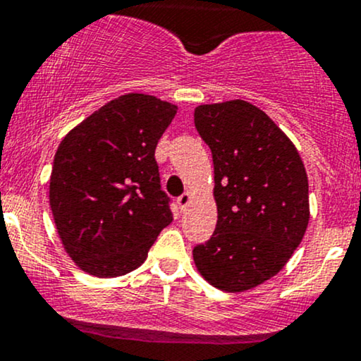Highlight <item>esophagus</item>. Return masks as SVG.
<instances>
[{"label": "esophagus", "mask_w": 361, "mask_h": 361, "mask_svg": "<svg viewBox=\"0 0 361 361\" xmlns=\"http://www.w3.org/2000/svg\"><path fill=\"white\" fill-rule=\"evenodd\" d=\"M190 200H192V195H190L188 192L186 193H183V195H180V197H178V207H180V210H185L186 209V205L190 204Z\"/></svg>", "instance_id": "34e87169"}]
</instances>
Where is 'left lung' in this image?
<instances>
[{"label":"left lung","mask_w":361,"mask_h":361,"mask_svg":"<svg viewBox=\"0 0 361 361\" xmlns=\"http://www.w3.org/2000/svg\"><path fill=\"white\" fill-rule=\"evenodd\" d=\"M195 128L212 151L217 226L193 247L202 276L244 292L275 276L309 224L307 173L299 152L258 106L233 100L195 109Z\"/></svg>","instance_id":"obj_1"}]
</instances>
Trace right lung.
<instances>
[{"label": "right lung", "instance_id": "add662e5", "mask_svg": "<svg viewBox=\"0 0 361 361\" xmlns=\"http://www.w3.org/2000/svg\"><path fill=\"white\" fill-rule=\"evenodd\" d=\"M176 105L128 93L103 105L59 144L49 198L74 263L110 279L135 270L173 221L156 146Z\"/></svg>", "mask_w": 361, "mask_h": 361}]
</instances>
